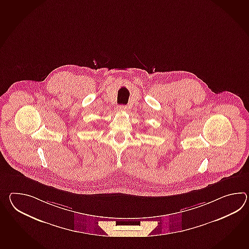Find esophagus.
<instances>
[{
	"mask_svg": "<svg viewBox=\"0 0 249 249\" xmlns=\"http://www.w3.org/2000/svg\"><path fill=\"white\" fill-rule=\"evenodd\" d=\"M117 110L119 111H127V106L126 105H120L117 107Z\"/></svg>",
	"mask_w": 249,
	"mask_h": 249,
	"instance_id": "esophagus-1",
	"label": "esophagus"
}]
</instances>
